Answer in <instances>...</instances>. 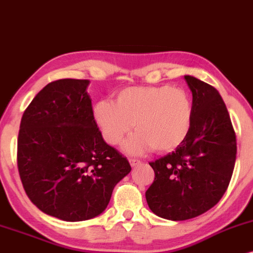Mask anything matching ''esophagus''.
Segmentation results:
<instances>
[{
  "label": "esophagus",
  "mask_w": 253,
  "mask_h": 253,
  "mask_svg": "<svg viewBox=\"0 0 253 253\" xmlns=\"http://www.w3.org/2000/svg\"><path fill=\"white\" fill-rule=\"evenodd\" d=\"M129 163L131 165V167H135L137 166V165H140L141 163L138 160H136V159H129Z\"/></svg>",
  "instance_id": "1"
}]
</instances>
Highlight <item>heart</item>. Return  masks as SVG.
<instances>
[{
  "instance_id": "b5f03b06",
  "label": "heart",
  "mask_w": 253,
  "mask_h": 253,
  "mask_svg": "<svg viewBox=\"0 0 253 253\" xmlns=\"http://www.w3.org/2000/svg\"><path fill=\"white\" fill-rule=\"evenodd\" d=\"M93 116L105 141L121 146L132 126L137 131L126 144L127 154L141 155L154 148L171 152L188 137L192 124L191 99L181 88L132 86L118 90L115 101L99 100Z\"/></svg>"
}]
</instances>
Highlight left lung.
Masks as SVG:
<instances>
[{"label":"left lung","instance_id":"1","mask_svg":"<svg viewBox=\"0 0 253 253\" xmlns=\"http://www.w3.org/2000/svg\"><path fill=\"white\" fill-rule=\"evenodd\" d=\"M192 93L191 129L174 152L149 163L155 178L146 191L149 209L172 221L212 208L228 188L237 157L229 113L214 87L184 75Z\"/></svg>","mask_w":253,"mask_h":253}]
</instances>
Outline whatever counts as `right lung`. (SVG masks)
Instances as JSON below:
<instances>
[{
  "instance_id": "add662e5",
  "label": "right lung",
  "mask_w": 253,
  "mask_h": 253,
  "mask_svg": "<svg viewBox=\"0 0 253 253\" xmlns=\"http://www.w3.org/2000/svg\"><path fill=\"white\" fill-rule=\"evenodd\" d=\"M88 80L63 79L37 94L20 123L18 169L25 191L45 214L76 222L100 215L131 171L104 141Z\"/></svg>"
}]
</instances>
